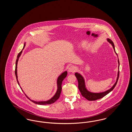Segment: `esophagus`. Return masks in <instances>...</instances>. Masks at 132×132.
<instances>
[{
  "instance_id": "34e87169",
  "label": "esophagus",
  "mask_w": 132,
  "mask_h": 132,
  "mask_svg": "<svg viewBox=\"0 0 132 132\" xmlns=\"http://www.w3.org/2000/svg\"><path fill=\"white\" fill-rule=\"evenodd\" d=\"M76 70V67L75 66H70V67L69 68V69H68V72H75Z\"/></svg>"
}]
</instances>
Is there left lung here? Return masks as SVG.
<instances>
[{
	"mask_svg": "<svg viewBox=\"0 0 132 132\" xmlns=\"http://www.w3.org/2000/svg\"><path fill=\"white\" fill-rule=\"evenodd\" d=\"M107 40L109 44H110L112 45L114 52L118 57V55H117V54L116 53V52L115 51V46H114V44L113 42L110 38H107ZM118 71L117 77V79H116V82L113 85V86L110 89H108L107 90H106L105 92H103L93 93V92H90L89 90H88L87 88H86V87L85 81V79H84V77L80 73H77V72L75 73V75L77 79L78 82V88H79V90H80V91L81 93L82 96H84V97H85L88 101H95V100H98V99H100V98L103 97L106 95L108 94L110 92H111L114 89V88H115V87L116 86V85L117 83V82H118V80L119 79L120 64L119 61L118 59Z\"/></svg>",
	"mask_w": 132,
	"mask_h": 132,
	"instance_id": "left-lung-1",
	"label": "left lung"
}]
</instances>
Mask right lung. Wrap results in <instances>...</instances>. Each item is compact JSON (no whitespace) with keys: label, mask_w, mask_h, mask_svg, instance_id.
Returning a JSON list of instances; mask_svg holds the SVG:
<instances>
[{"label":"right lung","mask_w":132,"mask_h":132,"mask_svg":"<svg viewBox=\"0 0 132 132\" xmlns=\"http://www.w3.org/2000/svg\"><path fill=\"white\" fill-rule=\"evenodd\" d=\"M26 45V43H25L24 45V47H23V50H22V51L19 53L17 56V59H16V66H15V75L16 77V79H17V82L18 83V85L20 86V84H19V81L18 80V76H17V64H18V61L19 60V58L20 56H21L22 53V51L23 50H24V48H25V46ZM67 75V72L66 71L65 72H63L59 76V77H58L57 79V89L56 92L55 93V94L54 95V96L51 98L50 100H48V101H33V100H31L26 94H25V93H24L25 95H26V96L32 102H33L34 103H36V104H39V105H46V104H52L54 102H55L60 97V94H61V90H62V87H61V85H62V81H63V80L66 78V77ZM20 87L22 89V91L24 92L22 89V88L21 87V86H20Z\"/></svg>","instance_id":"obj_1"}]
</instances>
